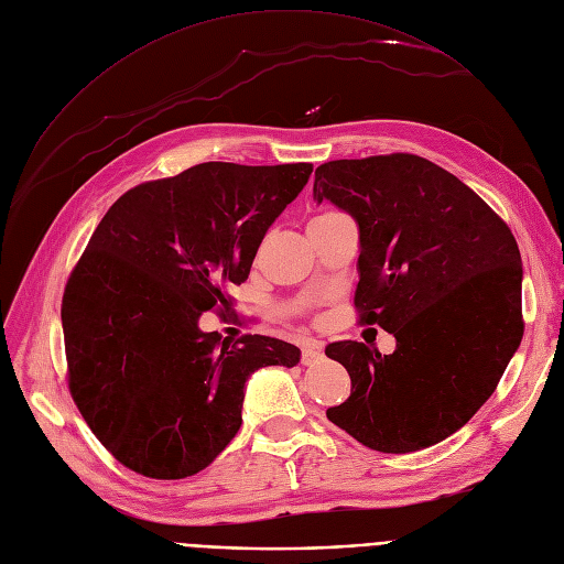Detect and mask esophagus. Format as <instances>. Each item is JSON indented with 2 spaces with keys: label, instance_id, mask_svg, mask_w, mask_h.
I'll return each mask as SVG.
<instances>
[{
  "label": "esophagus",
  "instance_id": "obj_1",
  "mask_svg": "<svg viewBox=\"0 0 564 564\" xmlns=\"http://www.w3.org/2000/svg\"><path fill=\"white\" fill-rule=\"evenodd\" d=\"M324 357L322 354V347L319 345H308L302 349V364L304 366H313L315 361H319Z\"/></svg>",
  "mask_w": 564,
  "mask_h": 564
}]
</instances>
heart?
<instances>
[{
	"label": "heart",
	"mask_w": 564,
	"mask_h": 564,
	"mask_svg": "<svg viewBox=\"0 0 564 564\" xmlns=\"http://www.w3.org/2000/svg\"><path fill=\"white\" fill-rule=\"evenodd\" d=\"M322 217H332V215H322ZM322 217H317V219H322Z\"/></svg>",
	"instance_id": "heart-1"
}]
</instances>
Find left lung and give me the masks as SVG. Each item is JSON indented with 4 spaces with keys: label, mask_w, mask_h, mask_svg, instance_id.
I'll list each match as a JSON object with an SVG mask.
<instances>
[{
    "label": "left lung",
    "mask_w": 564,
    "mask_h": 564,
    "mask_svg": "<svg viewBox=\"0 0 564 564\" xmlns=\"http://www.w3.org/2000/svg\"><path fill=\"white\" fill-rule=\"evenodd\" d=\"M313 198L357 221L354 306L395 336L383 357L327 347L351 379L327 419L379 453L430 448L473 419L521 345L514 235L459 177L409 153L322 164Z\"/></svg>",
    "instance_id": "left-lung-1"
}]
</instances>
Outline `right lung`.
I'll return each mask as SVG.
<instances>
[{
	"label": "right lung",
	"instance_id": "add662e5",
	"mask_svg": "<svg viewBox=\"0 0 564 564\" xmlns=\"http://www.w3.org/2000/svg\"><path fill=\"white\" fill-rule=\"evenodd\" d=\"M313 164H196L118 198L88 240L62 306L68 383L102 446L145 478L210 466L242 425L247 379L292 368L300 347L203 332L232 306L264 232Z\"/></svg>",
	"mask_w": 564,
	"mask_h": 564
}]
</instances>
